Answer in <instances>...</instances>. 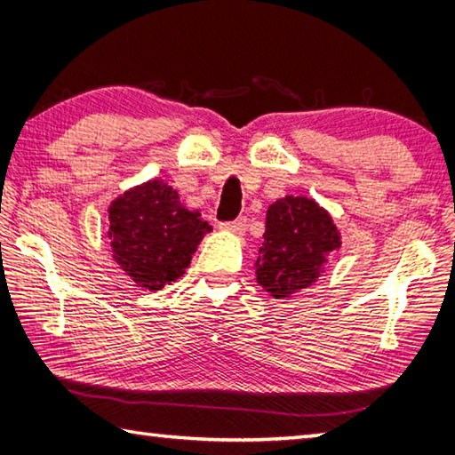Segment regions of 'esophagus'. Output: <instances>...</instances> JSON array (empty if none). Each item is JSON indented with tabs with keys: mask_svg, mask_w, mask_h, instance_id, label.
Returning a JSON list of instances; mask_svg holds the SVG:
<instances>
[{
	"mask_svg": "<svg viewBox=\"0 0 455 455\" xmlns=\"http://www.w3.org/2000/svg\"><path fill=\"white\" fill-rule=\"evenodd\" d=\"M220 228H222V230H228V233H233V235H244V230H246V219H244V217H238L236 220L222 222Z\"/></svg>",
	"mask_w": 455,
	"mask_h": 455,
	"instance_id": "34e87169",
	"label": "esophagus"
}]
</instances>
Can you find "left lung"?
Here are the masks:
<instances>
[{
    "label": "left lung",
    "mask_w": 455,
    "mask_h": 455,
    "mask_svg": "<svg viewBox=\"0 0 455 455\" xmlns=\"http://www.w3.org/2000/svg\"><path fill=\"white\" fill-rule=\"evenodd\" d=\"M331 215L308 197L287 196L269 205L256 279L274 299H285L316 282L328 256L340 248Z\"/></svg>",
    "instance_id": "left-lung-1"
}]
</instances>
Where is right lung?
<instances>
[{"mask_svg": "<svg viewBox=\"0 0 455 455\" xmlns=\"http://www.w3.org/2000/svg\"><path fill=\"white\" fill-rule=\"evenodd\" d=\"M212 227L180 203L178 191L150 180L124 191L109 207L113 259L139 287L160 291L186 274Z\"/></svg>", "mask_w": 455, "mask_h": 455, "instance_id": "right-lung-1", "label": "right lung"}]
</instances>
